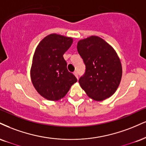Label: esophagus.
I'll list each match as a JSON object with an SVG mask.
<instances>
[{
  "instance_id": "34e87169",
  "label": "esophagus",
  "mask_w": 146,
  "mask_h": 146,
  "mask_svg": "<svg viewBox=\"0 0 146 146\" xmlns=\"http://www.w3.org/2000/svg\"><path fill=\"white\" fill-rule=\"evenodd\" d=\"M73 74H74V75L75 77H76V78L77 79H78V72H74V73H73Z\"/></svg>"
}]
</instances>
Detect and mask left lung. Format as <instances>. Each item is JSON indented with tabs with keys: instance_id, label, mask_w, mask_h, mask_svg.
<instances>
[{
	"instance_id": "obj_1",
	"label": "left lung",
	"mask_w": 146,
	"mask_h": 146,
	"mask_svg": "<svg viewBox=\"0 0 146 146\" xmlns=\"http://www.w3.org/2000/svg\"><path fill=\"white\" fill-rule=\"evenodd\" d=\"M77 48L86 65L85 74L79 80L81 88L94 101L111 97L122 75V64L115 50L94 35L80 40Z\"/></svg>"
}]
</instances>
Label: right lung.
I'll list each match as a JSON object with an SVG mask.
<instances>
[{
  "label": "right lung",
  "mask_w": 146,
  "mask_h": 146,
  "mask_svg": "<svg viewBox=\"0 0 146 146\" xmlns=\"http://www.w3.org/2000/svg\"><path fill=\"white\" fill-rule=\"evenodd\" d=\"M73 38L52 33L39 42L33 55L31 78L37 92L49 101H58L78 82L68 72L63 55L71 46Z\"/></svg>",
  "instance_id": "1"
}]
</instances>
